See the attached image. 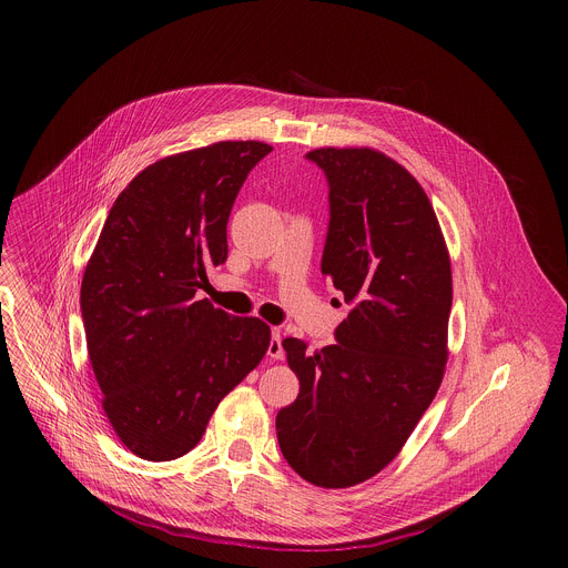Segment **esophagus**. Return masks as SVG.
I'll list each match as a JSON object with an SVG mask.
<instances>
[{
  "label": "esophagus",
  "instance_id": "1",
  "mask_svg": "<svg viewBox=\"0 0 568 568\" xmlns=\"http://www.w3.org/2000/svg\"><path fill=\"white\" fill-rule=\"evenodd\" d=\"M267 355L272 357V359H283V346H281V333L278 331H272V342H270V346H267Z\"/></svg>",
  "mask_w": 568,
  "mask_h": 568
}]
</instances>
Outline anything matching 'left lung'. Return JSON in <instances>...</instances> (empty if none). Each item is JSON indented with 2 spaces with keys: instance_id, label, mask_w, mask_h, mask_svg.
<instances>
[{
  "instance_id": "obj_1",
  "label": "left lung",
  "mask_w": 568,
  "mask_h": 568,
  "mask_svg": "<svg viewBox=\"0 0 568 568\" xmlns=\"http://www.w3.org/2000/svg\"><path fill=\"white\" fill-rule=\"evenodd\" d=\"M328 180L321 274L351 305L337 344L283 348L298 395L276 416L290 467L321 488H351L407 443L443 382L452 267L434 206L390 156L371 148L305 154ZM342 305V303H339Z\"/></svg>"
}]
</instances>
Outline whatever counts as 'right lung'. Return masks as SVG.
<instances>
[{
  "label": "right lung",
  "mask_w": 568,
  "mask_h": 568,
  "mask_svg": "<svg viewBox=\"0 0 568 568\" xmlns=\"http://www.w3.org/2000/svg\"><path fill=\"white\" fill-rule=\"evenodd\" d=\"M270 152L261 141H220L161 159L103 224L80 312L105 416L143 460L189 454L220 399L267 353V323L195 294L226 261L233 202Z\"/></svg>",
  "instance_id": "1"
}]
</instances>
